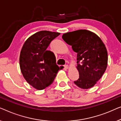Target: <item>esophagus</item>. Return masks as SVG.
<instances>
[{
    "instance_id": "esophagus-1",
    "label": "esophagus",
    "mask_w": 121,
    "mask_h": 121,
    "mask_svg": "<svg viewBox=\"0 0 121 121\" xmlns=\"http://www.w3.org/2000/svg\"><path fill=\"white\" fill-rule=\"evenodd\" d=\"M64 67H65V68L66 69H69V66H68L67 65H65Z\"/></svg>"
}]
</instances>
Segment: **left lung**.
I'll return each instance as SVG.
<instances>
[{"instance_id":"left-lung-1","label":"left lung","mask_w":121,"mask_h":121,"mask_svg":"<svg viewBox=\"0 0 121 121\" xmlns=\"http://www.w3.org/2000/svg\"><path fill=\"white\" fill-rule=\"evenodd\" d=\"M62 38L77 54L76 67L79 78L74 84L83 89L92 88L108 66V52L104 43L98 35L86 30L67 32Z\"/></svg>"}]
</instances>
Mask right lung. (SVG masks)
Returning <instances> with one entry per match:
<instances>
[{"mask_svg": "<svg viewBox=\"0 0 121 121\" xmlns=\"http://www.w3.org/2000/svg\"><path fill=\"white\" fill-rule=\"evenodd\" d=\"M60 33L41 30L25 41L20 55V66L27 83L37 90H43L53 82L62 67L56 64L53 52L47 49Z\"/></svg>", "mask_w": 121, "mask_h": 121, "instance_id": "obj_1", "label": "right lung"}]
</instances>
